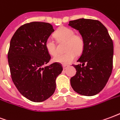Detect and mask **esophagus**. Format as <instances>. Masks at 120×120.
Returning a JSON list of instances; mask_svg holds the SVG:
<instances>
[{
    "mask_svg": "<svg viewBox=\"0 0 120 120\" xmlns=\"http://www.w3.org/2000/svg\"><path fill=\"white\" fill-rule=\"evenodd\" d=\"M62 66H63V69H66L69 67V65H63Z\"/></svg>",
    "mask_w": 120,
    "mask_h": 120,
    "instance_id": "esophagus-1",
    "label": "esophagus"
}]
</instances>
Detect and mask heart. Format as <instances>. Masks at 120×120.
I'll list each match as a JSON object with an SVG mask.
<instances>
[{
  "label": "heart",
  "mask_w": 120,
  "mask_h": 120,
  "mask_svg": "<svg viewBox=\"0 0 120 120\" xmlns=\"http://www.w3.org/2000/svg\"><path fill=\"white\" fill-rule=\"evenodd\" d=\"M55 37L58 42L66 43L65 51H67L65 53L56 55L53 58L55 62L68 64L75 59L76 53L80 55L83 51L85 45L83 37L80 34H75V31L70 27H61L55 32ZM45 47L49 55L54 56L57 53L56 44L52 38L49 37L46 40Z\"/></svg>",
  "instance_id": "obj_1"
}]
</instances>
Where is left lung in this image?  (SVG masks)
I'll use <instances>...</instances> for the list:
<instances>
[{
    "mask_svg": "<svg viewBox=\"0 0 120 120\" xmlns=\"http://www.w3.org/2000/svg\"><path fill=\"white\" fill-rule=\"evenodd\" d=\"M69 26L79 31L85 45L73 65L76 73L71 78L73 90L83 96H94L102 90L108 82L113 66V42L107 30L97 20L80 19L69 21Z\"/></svg>",
    "mask_w": 120,
    "mask_h": 120,
    "instance_id": "left-lung-1",
    "label": "left lung"
}]
</instances>
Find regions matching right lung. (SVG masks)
Returning a JSON list of instances; mask_svg holds the SVG:
<instances>
[{
  "instance_id": "obj_1",
  "label": "right lung",
  "mask_w": 120,
  "mask_h": 120,
  "mask_svg": "<svg viewBox=\"0 0 120 120\" xmlns=\"http://www.w3.org/2000/svg\"><path fill=\"white\" fill-rule=\"evenodd\" d=\"M54 31L49 23L30 22L21 26L10 41L8 58L12 80L22 95L34 102L53 94L56 78L63 70L57 62L44 67L51 60L45 43Z\"/></svg>"
}]
</instances>
